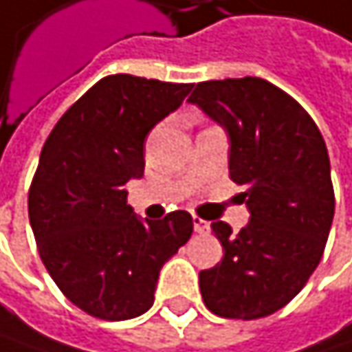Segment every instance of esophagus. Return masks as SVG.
Masks as SVG:
<instances>
[{"label":"esophagus","instance_id":"obj_1","mask_svg":"<svg viewBox=\"0 0 352 352\" xmlns=\"http://www.w3.org/2000/svg\"><path fill=\"white\" fill-rule=\"evenodd\" d=\"M193 230L197 232V234H206L209 230V223L206 219H201V217H197V215H193Z\"/></svg>","mask_w":352,"mask_h":352}]
</instances>
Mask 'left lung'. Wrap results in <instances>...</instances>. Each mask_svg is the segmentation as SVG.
I'll list each match as a JSON object with an SVG mask.
<instances>
[{"mask_svg":"<svg viewBox=\"0 0 352 352\" xmlns=\"http://www.w3.org/2000/svg\"><path fill=\"white\" fill-rule=\"evenodd\" d=\"M191 104L230 137V177L245 191L250 221L232 234L217 266L199 272V290L221 318L256 320L290 302L316 270L335 217V189L324 139L302 107L256 76L199 82Z\"/></svg>","mask_w":352,"mask_h":352,"instance_id":"8db88e82","label":"left lung"}]
</instances>
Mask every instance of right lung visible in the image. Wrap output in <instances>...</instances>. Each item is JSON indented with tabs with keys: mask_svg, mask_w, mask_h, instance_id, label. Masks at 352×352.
<instances>
[{
	"mask_svg": "<svg viewBox=\"0 0 352 352\" xmlns=\"http://www.w3.org/2000/svg\"><path fill=\"white\" fill-rule=\"evenodd\" d=\"M193 84L111 74L62 114L42 146L28 213L62 294L100 320H129L155 302L163 264L193 234L187 211L139 219L126 183L144 173L148 131Z\"/></svg>",
	"mask_w": 352,
	"mask_h": 352,
	"instance_id": "obj_1",
	"label": "right lung"
}]
</instances>
